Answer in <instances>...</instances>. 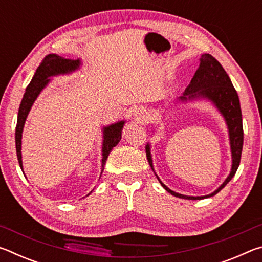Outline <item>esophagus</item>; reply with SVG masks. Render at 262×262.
I'll list each match as a JSON object with an SVG mask.
<instances>
[{
    "label": "esophagus",
    "mask_w": 262,
    "mask_h": 262,
    "mask_svg": "<svg viewBox=\"0 0 262 262\" xmlns=\"http://www.w3.org/2000/svg\"><path fill=\"white\" fill-rule=\"evenodd\" d=\"M134 117H135V120L140 123H143V122L149 120V114L147 112V110H144L142 107H139L135 110Z\"/></svg>",
    "instance_id": "34e87169"
}]
</instances>
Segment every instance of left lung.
Returning <instances> with one entry per match:
<instances>
[{"label": "left lung", "mask_w": 262, "mask_h": 262, "mask_svg": "<svg viewBox=\"0 0 262 262\" xmlns=\"http://www.w3.org/2000/svg\"><path fill=\"white\" fill-rule=\"evenodd\" d=\"M207 98L211 100L215 104L220 112L223 115L227 125L229 128V136H230V145H231V154H232V167L231 172L223 184L217 188L214 193L206 196H187L179 193H176L170 188H167L161 180L159 183L165 188L168 193L174 195L180 199H188V200H201V199L214 196L220 190L227 185L230 180L236 174L237 168L241 163L242 150H243V142H244V132H243V120H242V110L241 104H239V98L236 89L233 88L231 79L228 76L227 72L222 67V64L217 61L214 56L210 54H202L200 57V66L195 75L190 81V84L186 89L184 95L179 97L180 100L187 101L194 98ZM145 152H147L148 162L152 166L151 154H150V147L147 144L145 147Z\"/></svg>", "instance_id": "obj_1"}]
</instances>
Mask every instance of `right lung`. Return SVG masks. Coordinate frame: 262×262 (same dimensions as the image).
<instances>
[{
  "label": "right lung",
  "instance_id": "add662e5",
  "mask_svg": "<svg viewBox=\"0 0 262 262\" xmlns=\"http://www.w3.org/2000/svg\"><path fill=\"white\" fill-rule=\"evenodd\" d=\"M81 62L79 60H69L61 57L56 54H50L45 56V59L41 61L37 72H35L32 81L26 88L25 94L18 110V118H17L16 126V151L17 158L21 170H23V163H21V133L26 120V117L31 110V106L34 103L35 98L40 94V91L47 85V83L51 81V76H55L59 74H67L76 70ZM123 121L117 122L114 125L104 128V142H103V159H101V173H103L104 165L107 159L108 155L115 145L121 140V132L123 127Z\"/></svg>",
  "mask_w": 262,
  "mask_h": 262
}]
</instances>
